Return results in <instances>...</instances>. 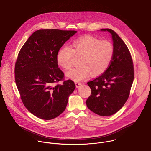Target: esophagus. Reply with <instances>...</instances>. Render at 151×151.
<instances>
[{
    "label": "esophagus",
    "mask_w": 151,
    "mask_h": 151,
    "mask_svg": "<svg viewBox=\"0 0 151 151\" xmlns=\"http://www.w3.org/2000/svg\"><path fill=\"white\" fill-rule=\"evenodd\" d=\"M75 85H76V88H78V87H79V85H81V83H80V82H75Z\"/></svg>",
    "instance_id": "esophagus-1"
}]
</instances>
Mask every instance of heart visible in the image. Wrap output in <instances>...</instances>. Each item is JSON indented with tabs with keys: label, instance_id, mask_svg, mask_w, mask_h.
<instances>
[{
	"label": "heart",
	"instance_id": "b5f03b06",
	"mask_svg": "<svg viewBox=\"0 0 151 151\" xmlns=\"http://www.w3.org/2000/svg\"><path fill=\"white\" fill-rule=\"evenodd\" d=\"M82 55L81 66L73 69L66 73L68 78L81 81L104 73L109 67L114 54L113 45L107 40H100L92 36H85L74 41L73 48L61 47L57 54V62L64 69L72 67L73 55Z\"/></svg>",
	"mask_w": 151,
	"mask_h": 151
}]
</instances>
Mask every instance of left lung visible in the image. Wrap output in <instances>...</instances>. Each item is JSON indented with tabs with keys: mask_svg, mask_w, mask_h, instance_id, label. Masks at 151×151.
I'll use <instances>...</instances> for the list:
<instances>
[{
	"mask_svg": "<svg viewBox=\"0 0 151 151\" xmlns=\"http://www.w3.org/2000/svg\"><path fill=\"white\" fill-rule=\"evenodd\" d=\"M100 30L111 34L114 54L106 70L87 82L91 94L86 104L94 113L107 116L116 113L127 100L134 79V67L130 52L118 34L109 29Z\"/></svg>",
	"mask_w": 151,
	"mask_h": 151,
	"instance_id": "left-lung-1",
	"label": "left lung"
}]
</instances>
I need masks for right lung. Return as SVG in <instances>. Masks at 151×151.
<instances>
[{
	"label": "right lung",
	"mask_w": 151,
	"mask_h": 151,
	"mask_svg": "<svg viewBox=\"0 0 151 151\" xmlns=\"http://www.w3.org/2000/svg\"><path fill=\"white\" fill-rule=\"evenodd\" d=\"M76 31L38 30L20 50L15 65V79L21 100L36 117L50 120L63 113L75 89L73 81L62 80L57 54Z\"/></svg>",
	"instance_id": "obj_1"
}]
</instances>
